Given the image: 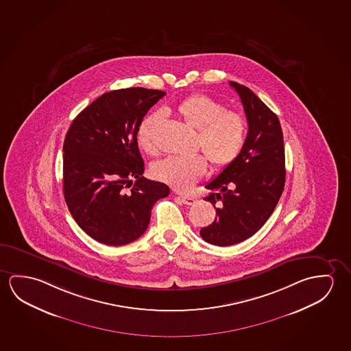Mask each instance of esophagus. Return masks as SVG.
Instances as JSON below:
<instances>
[{
  "mask_svg": "<svg viewBox=\"0 0 351 351\" xmlns=\"http://www.w3.org/2000/svg\"><path fill=\"white\" fill-rule=\"evenodd\" d=\"M179 199L182 200L184 205H189V206L190 205H194L195 202H196L194 197H191V196H186V195H180V196H179Z\"/></svg>",
  "mask_w": 351,
  "mask_h": 351,
  "instance_id": "1",
  "label": "esophagus"
}]
</instances>
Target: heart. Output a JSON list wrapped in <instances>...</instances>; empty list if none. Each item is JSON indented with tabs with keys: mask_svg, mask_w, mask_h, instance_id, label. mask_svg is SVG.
Instances as JSON below:
<instances>
[{
	"mask_svg": "<svg viewBox=\"0 0 351 351\" xmlns=\"http://www.w3.org/2000/svg\"><path fill=\"white\" fill-rule=\"evenodd\" d=\"M174 112L196 129V146L201 147L212 167H227L244 146L247 123L238 111L226 110L221 101L205 94H193L174 107ZM160 112H152L140 122L138 143L146 152H154L155 130L161 122ZM207 162L201 155L169 156L151 167L154 178L177 190H189L206 172Z\"/></svg>",
	"mask_w": 351,
	"mask_h": 351,
	"instance_id": "1",
	"label": "heart"
}]
</instances>
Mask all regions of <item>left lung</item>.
Returning a JSON list of instances; mask_svg holds the SVG:
<instances>
[{"mask_svg": "<svg viewBox=\"0 0 351 351\" xmlns=\"http://www.w3.org/2000/svg\"><path fill=\"white\" fill-rule=\"evenodd\" d=\"M239 95L247 121V136L238 157L206 184L204 200L216 208L215 221L200 230L212 245L229 246L252 237L278 204L285 183L283 132L273 113L245 85L229 82ZM221 200L223 206L215 207Z\"/></svg>", "mask_w": 351, "mask_h": 351, "instance_id": "left-lung-1", "label": "left lung"}]
</instances>
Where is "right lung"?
<instances>
[{"mask_svg": "<svg viewBox=\"0 0 351 351\" xmlns=\"http://www.w3.org/2000/svg\"><path fill=\"white\" fill-rule=\"evenodd\" d=\"M166 95L161 90H113L74 118L63 143V194L68 210L85 233L119 246L140 238L151 210L167 197L166 184L143 177L138 128Z\"/></svg>", "mask_w": 351, "mask_h": 351, "instance_id": "add662e5", "label": "right lung"}]
</instances>
